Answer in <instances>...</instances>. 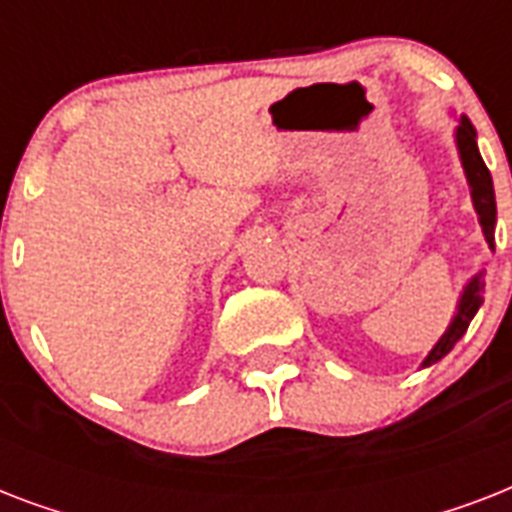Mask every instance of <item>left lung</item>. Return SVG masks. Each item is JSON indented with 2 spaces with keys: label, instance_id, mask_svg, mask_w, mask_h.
<instances>
[{
  "label": "left lung",
  "instance_id": "8db88e82",
  "mask_svg": "<svg viewBox=\"0 0 512 512\" xmlns=\"http://www.w3.org/2000/svg\"><path fill=\"white\" fill-rule=\"evenodd\" d=\"M457 148H460V159L462 167H465V175H468L470 183V193H473V204H476L478 220L484 225V236L489 241V247L494 249V223H497V201H494V185H492V172L484 164L481 154H478L476 146V130H473V124L462 116L460 127H457ZM484 303V273H478L470 279V284L465 287L460 297V308H457V316L449 324V329L444 332V337L436 342V348L430 350L428 358H425V364L430 366L441 361V358L449 353V350L457 345L465 332H468L470 321L478 313Z\"/></svg>",
  "mask_w": 512,
  "mask_h": 512
}]
</instances>
